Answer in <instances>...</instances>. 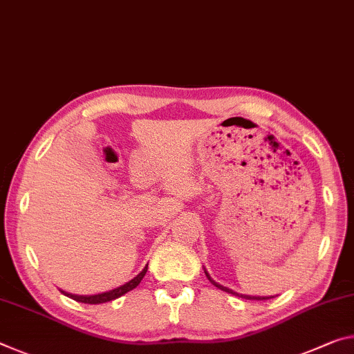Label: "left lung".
<instances>
[{"mask_svg": "<svg viewBox=\"0 0 354 354\" xmlns=\"http://www.w3.org/2000/svg\"><path fill=\"white\" fill-rule=\"evenodd\" d=\"M205 274H206V277H207V280H209V282L214 285V287H217L218 290H223V291H227V293H230V295H234V296H239V298H244V299H254V301H263V299H271V298H274V296H249V295H239V293H236V291H233V290H230L228 287H223V285H221V283H217V282H214V280L211 279V276L209 274H207V271L205 269Z\"/></svg>", "mask_w": 354, "mask_h": 354, "instance_id": "8db88e82", "label": "left lung"}]
</instances>
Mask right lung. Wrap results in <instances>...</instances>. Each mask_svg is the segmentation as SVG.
Segmentation results:
<instances>
[{"mask_svg": "<svg viewBox=\"0 0 354 354\" xmlns=\"http://www.w3.org/2000/svg\"><path fill=\"white\" fill-rule=\"evenodd\" d=\"M148 271V265L143 268V271L137 274L136 277H133L132 280H129V282H126L124 285H121V287L118 288H113L110 291H104V293H99V295H72V293H67V291H63L61 290V293L66 295L67 298L74 299L77 302H85V304H104V302H109V301H113L116 298H120V296L129 293V291L133 290L136 287H138V283L142 282V279L145 277V274H147Z\"/></svg>", "mask_w": 354, "mask_h": 354, "instance_id": "right-lung-1", "label": "right lung"}]
</instances>
